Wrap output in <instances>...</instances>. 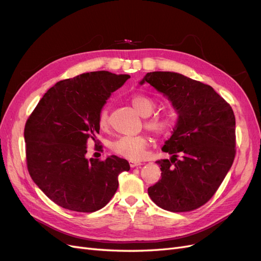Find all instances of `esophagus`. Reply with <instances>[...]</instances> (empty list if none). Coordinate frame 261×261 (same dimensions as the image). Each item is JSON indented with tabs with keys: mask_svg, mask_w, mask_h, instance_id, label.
<instances>
[{
	"mask_svg": "<svg viewBox=\"0 0 261 261\" xmlns=\"http://www.w3.org/2000/svg\"><path fill=\"white\" fill-rule=\"evenodd\" d=\"M142 163L141 162H137V161H130V167L131 168H136V167H139L141 166Z\"/></svg>",
	"mask_w": 261,
	"mask_h": 261,
	"instance_id": "34e87169",
	"label": "esophagus"
}]
</instances>
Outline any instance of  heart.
<instances>
[{"label":"heart","mask_w":261,"mask_h":261,"mask_svg":"<svg viewBox=\"0 0 261 261\" xmlns=\"http://www.w3.org/2000/svg\"><path fill=\"white\" fill-rule=\"evenodd\" d=\"M131 102L133 108L136 109V111L140 115L144 116V117H147V116L151 115L153 110H155V102L145 95H134ZM98 123L101 129L109 128V112L106 109H102L99 113ZM174 124L175 118L172 113L156 115L146 121V127L150 131L159 134V136L169 134L173 130V128H174ZM147 145L148 139L145 136L120 137L111 143V149L115 153H117V155L127 159L140 160L143 158Z\"/></svg>","instance_id":"obj_1"}]
</instances>
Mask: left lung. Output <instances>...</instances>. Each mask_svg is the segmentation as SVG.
<instances>
[{"label": "left lung", "instance_id": "left-lung-1", "mask_svg": "<svg viewBox=\"0 0 261 261\" xmlns=\"http://www.w3.org/2000/svg\"><path fill=\"white\" fill-rule=\"evenodd\" d=\"M145 83L167 96L178 115L162 147L172 157L156 161L161 179L148 188V195L163 210H196L214 196L233 163V111L211 86L179 73L150 72L140 85Z\"/></svg>", "mask_w": 261, "mask_h": 261}]
</instances>
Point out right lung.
<instances>
[{"label":"right lung","instance_id":"add662e5","mask_svg":"<svg viewBox=\"0 0 261 261\" xmlns=\"http://www.w3.org/2000/svg\"><path fill=\"white\" fill-rule=\"evenodd\" d=\"M129 75L96 71L58 82L27 120V165L33 181L59 206L91 213L109 203L129 162L117 156L86 158L100 131L99 113Z\"/></svg>","mask_w":261,"mask_h":261}]
</instances>
